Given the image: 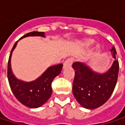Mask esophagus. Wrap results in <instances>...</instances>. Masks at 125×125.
I'll list each match as a JSON object with an SVG mask.
<instances>
[{
    "label": "esophagus",
    "instance_id": "34e87169",
    "mask_svg": "<svg viewBox=\"0 0 125 125\" xmlns=\"http://www.w3.org/2000/svg\"><path fill=\"white\" fill-rule=\"evenodd\" d=\"M73 63V60L72 59H66L64 63H63V68H66V67H69V66H71L72 64Z\"/></svg>",
    "mask_w": 125,
    "mask_h": 125
}]
</instances>
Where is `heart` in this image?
I'll return each instance as SVG.
<instances>
[{"instance_id": "obj_1", "label": "heart", "mask_w": 125, "mask_h": 125, "mask_svg": "<svg viewBox=\"0 0 125 125\" xmlns=\"http://www.w3.org/2000/svg\"><path fill=\"white\" fill-rule=\"evenodd\" d=\"M94 42H95V40H93L92 38L87 39L83 42V47L84 48H89L94 44ZM101 49H102V47H101V44L96 43L94 46V48H93V53L95 55L100 53V52L101 51Z\"/></svg>"}]
</instances>
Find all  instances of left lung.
Wrapping results in <instances>:
<instances>
[{
  "mask_svg": "<svg viewBox=\"0 0 125 125\" xmlns=\"http://www.w3.org/2000/svg\"><path fill=\"white\" fill-rule=\"evenodd\" d=\"M111 53L114 58L111 66L104 72H98L87 63L74 62L75 70L72 93L77 101L85 109H95L104 104L111 97L115 88L119 62L116 59V51L112 46Z\"/></svg>",
  "mask_w": 125,
  "mask_h": 125,
  "instance_id": "obj_1",
  "label": "left lung"
}]
</instances>
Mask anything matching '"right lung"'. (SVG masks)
I'll list each match as a JSON object with an SVG mask.
<instances>
[{"mask_svg":"<svg viewBox=\"0 0 125 125\" xmlns=\"http://www.w3.org/2000/svg\"><path fill=\"white\" fill-rule=\"evenodd\" d=\"M45 32H32L21 37L19 40L22 38L30 36L45 38ZM18 42L19 41L16 42L13 46L8 63V80L9 85L13 95L20 103L29 108H39L45 104L50 98L52 94L51 83L53 79L61 73L63 64L59 63L49 66L40 77L32 81L25 82L19 80L13 73L11 63L12 53L16 48Z\"/></svg>","mask_w":125,"mask_h":125,"instance_id":"add662e5","label":"right lung"}]
</instances>
